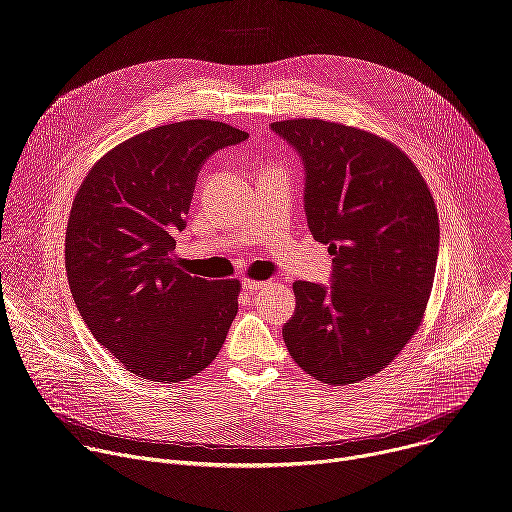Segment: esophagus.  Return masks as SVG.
Wrapping results in <instances>:
<instances>
[{"mask_svg":"<svg viewBox=\"0 0 512 512\" xmlns=\"http://www.w3.org/2000/svg\"><path fill=\"white\" fill-rule=\"evenodd\" d=\"M269 285V281H255V279H243V287L247 291H257V289H265Z\"/></svg>","mask_w":512,"mask_h":512,"instance_id":"1","label":"esophagus"}]
</instances>
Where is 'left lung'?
<instances>
[{"label":"left lung","instance_id":"8db88e82","mask_svg":"<svg viewBox=\"0 0 512 512\" xmlns=\"http://www.w3.org/2000/svg\"><path fill=\"white\" fill-rule=\"evenodd\" d=\"M302 158L308 227L332 259L330 285L296 281L283 326L300 367L328 385L377 375L421 324L440 251L429 188L391 141L322 119L271 123Z\"/></svg>","mask_w":512,"mask_h":512}]
</instances>
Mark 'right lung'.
Listing matches in <instances>:
<instances>
[{"mask_svg":"<svg viewBox=\"0 0 512 512\" xmlns=\"http://www.w3.org/2000/svg\"><path fill=\"white\" fill-rule=\"evenodd\" d=\"M247 137L208 119L143 131L103 156L72 202L70 294L97 342L143 379H190L225 344L241 283L182 271L174 249L200 168Z\"/></svg>","mask_w":512,"mask_h":512,"instance_id":"add662e5","label":"right lung"}]
</instances>
